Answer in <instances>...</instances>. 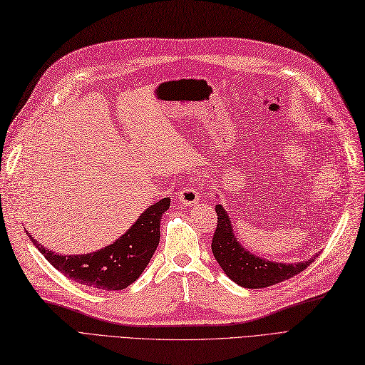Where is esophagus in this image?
I'll return each mask as SVG.
<instances>
[{"mask_svg":"<svg viewBox=\"0 0 365 365\" xmlns=\"http://www.w3.org/2000/svg\"><path fill=\"white\" fill-rule=\"evenodd\" d=\"M178 200L187 205V207H192L195 204L200 202V193L195 189V187H184V189L178 193Z\"/></svg>","mask_w":365,"mask_h":365,"instance_id":"esophagus-1","label":"esophagus"}]
</instances>
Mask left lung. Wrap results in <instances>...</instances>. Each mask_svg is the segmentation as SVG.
I'll use <instances>...</instances> for the list:
<instances>
[{"instance_id": "8db88e82", "label": "left lung", "mask_w": 365, "mask_h": 365, "mask_svg": "<svg viewBox=\"0 0 365 365\" xmlns=\"http://www.w3.org/2000/svg\"><path fill=\"white\" fill-rule=\"evenodd\" d=\"M216 213L217 227L212 242L213 256L219 267L239 286L248 289L268 288L300 274L317 257L298 263H277L254 256L237 242L231 219L220 204L216 205Z\"/></svg>"}]
</instances>
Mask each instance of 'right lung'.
Segmentation results:
<instances>
[{"instance_id":"obj_1","label":"right lung","mask_w":365,"mask_h":365,"mask_svg":"<svg viewBox=\"0 0 365 365\" xmlns=\"http://www.w3.org/2000/svg\"><path fill=\"white\" fill-rule=\"evenodd\" d=\"M170 207V197L150 205L114 244L82 256H62L31 239L54 268L65 277L102 291H120L134 283L150 262L160 244V222Z\"/></svg>"}]
</instances>
